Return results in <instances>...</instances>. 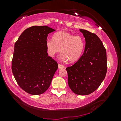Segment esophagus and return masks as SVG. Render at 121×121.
I'll return each instance as SVG.
<instances>
[{
    "label": "esophagus",
    "instance_id": "obj_1",
    "mask_svg": "<svg viewBox=\"0 0 121 121\" xmlns=\"http://www.w3.org/2000/svg\"><path fill=\"white\" fill-rule=\"evenodd\" d=\"M63 68H64V67L63 65H61V64H58V69H62Z\"/></svg>",
    "mask_w": 121,
    "mask_h": 121
}]
</instances>
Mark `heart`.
Masks as SVG:
<instances>
[{
	"label": "heart",
	"instance_id": "obj_1",
	"mask_svg": "<svg viewBox=\"0 0 121 121\" xmlns=\"http://www.w3.org/2000/svg\"><path fill=\"white\" fill-rule=\"evenodd\" d=\"M47 53L51 57L60 52L61 59L70 63L77 62L80 58L85 48V41L81 36L66 31H59L53 36V39L46 41Z\"/></svg>",
	"mask_w": 121,
	"mask_h": 121
}]
</instances>
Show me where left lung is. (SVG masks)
Wrapping results in <instances>:
<instances>
[{"instance_id": "left-lung-1", "label": "left lung", "mask_w": 121, "mask_h": 121, "mask_svg": "<svg viewBox=\"0 0 121 121\" xmlns=\"http://www.w3.org/2000/svg\"><path fill=\"white\" fill-rule=\"evenodd\" d=\"M85 39L84 53L80 58L66 70L69 86L77 95H86L96 90L107 72L106 51L98 36L80 29Z\"/></svg>"}]
</instances>
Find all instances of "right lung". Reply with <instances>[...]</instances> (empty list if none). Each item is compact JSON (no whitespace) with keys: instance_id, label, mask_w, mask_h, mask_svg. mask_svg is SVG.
<instances>
[{"instance_id":"obj_1","label":"right lung","mask_w":121,"mask_h":121,"mask_svg":"<svg viewBox=\"0 0 121 121\" xmlns=\"http://www.w3.org/2000/svg\"><path fill=\"white\" fill-rule=\"evenodd\" d=\"M55 30L47 26H32L15 43L13 74L20 87L31 95L45 92L58 69L57 62L48 56L46 47L48 35Z\"/></svg>"}]
</instances>
